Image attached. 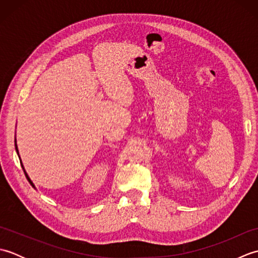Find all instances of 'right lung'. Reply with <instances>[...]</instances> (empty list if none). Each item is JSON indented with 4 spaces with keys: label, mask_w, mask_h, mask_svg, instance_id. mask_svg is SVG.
<instances>
[{
    "label": "right lung",
    "mask_w": 258,
    "mask_h": 258,
    "mask_svg": "<svg viewBox=\"0 0 258 258\" xmlns=\"http://www.w3.org/2000/svg\"><path fill=\"white\" fill-rule=\"evenodd\" d=\"M16 152H18V147H16ZM18 154H19V152H18ZM22 167H23V165H22ZM24 174H25V176H26V178H27V180H29V182L31 183V185L33 186V187H34V185H33V183L31 182V179H30V177L29 176H27V174H26V172L24 171Z\"/></svg>",
    "instance_id": "1"
}]
</instances>
